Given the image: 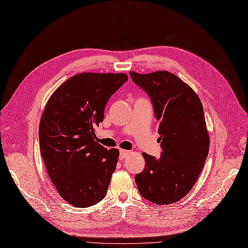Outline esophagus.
I'll list each match as a JSON object with an SVG mask.
<instances>
[{"label":"esophagus","instance_id":"1","mask_svg":"<svg viewBox=\"0 0 248 248\" xmlns=\"http://www.w3.org/2000/svg\"><path fill=\"white\" fill-rule=\"evenodd\" d=\"M130 153H131L130 151H127V150H120V159L122 160V159L126 158Z\"/></svg>","mask_w":248,"mask_h":248}]
</instances>
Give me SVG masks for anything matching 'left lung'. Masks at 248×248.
<instances>
[{
	"label": "left lung",
	"instance_id": "8db88e82",
	"mask_svg": "<svg viewBox=\"0 0 248 248\" xmlns=\"http://www.w3.org/2000/svg\"><path fill=\"white\" fill-rule=\"evenodd\" d=\"M130 75L153 102L163 148L159 159L142 153L146 167L135 177L139 193L154 203L176 202L194 186L208 154L202 104L194 89L172 72Z\"/></svg>",
	"mask_w": 248,
	"mask_h": 248
}]
</instances>
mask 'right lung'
Wrapping results in <instances>:
<instances>
[{
	"label": "right lung",
	"instance_id": "1",
	"mask_svg": "<svg viewBox=\"0 0 248 248\" xmlns=\"http://www.w3.org/2000/svg\"><path fill=\"white\" fill-rule=\"evenodd\" d=\"M127 79L125 73H78L45 107L39 128L42 158L60 196L73 206H91L107 193L119 150L95 141V128L103 121L108 99Z\"/></svg>",
	"mask_w": 248,
	"mask_h": 248
}]
</instances>
